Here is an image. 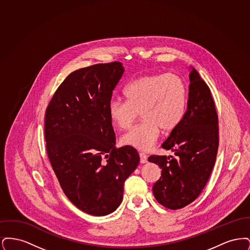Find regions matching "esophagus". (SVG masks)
Returning <instances> with one entry per match:
<instances>
[{
    "label": "esophagus",
    "instance_id": "1",
    "mask_svg": "<svg viewBox=\"0 0 250 250\" xmlns=\"http://www.w3.org/2000/svg\"><path fill=\"white\" fill-rule=\"evenodd\" d=\"M140 158H141V163L142 164H145V163H147L148 162V160H147V155H145L144 153H140Z\"/></svg>",
    "mask_w": 250,
    "mask_h": 250
}]
</instances>
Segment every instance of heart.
Here are the masks:
<instances>
[{
    "label": "heart",
    "mask_w": 250,
    "mask_h": 250,
    "mask_svg": "<svg viewBox=\"0 0 250 250\" xmlns=\"http://www.w3.org/2000/svg\"><path fill=\"white\" fill-rule=\"evenodd\" d=\"M126 101L108 103L109 119L120 129H127L139 112L143 121L125 133L121 143L140 151L150 150L160 128L171 131L183 121L188 107L186 83L174 74H152L132 81L125 89Z\"/></svg>",
    "instance_id": "b5f03b06"
}]
</instances>
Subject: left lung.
<instances>
[{"mask_svg": "<svg viewBox=\"0 0 250 250\" xmlns=\"http://www.w3.org/2000/svg\"><path fill=\"white\" fill-rule=\"evenodd\" d=\"M189 92L186 115L162 144L177 158L151 155L161 177L153 187L156 201L177 210L194 202L204 188L218 149V117L208 85L190 66Z\"/></svg>", "mask_w": 250, "mask_h": 250, "instance_id": "1", "label": "left lung"}]
</instances>
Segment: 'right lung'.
Here are the masks:
<instances>
[{"instance_id":"obj_1","label":"right lung","mask_w":250,"mask_h":250,"mask_svg":"<svg viewBox=\"0 0 250 250\" xmlns=\"http://www.w3.org/2000/svg\"><path fill=\"white\" fill-rule=\"evenodd\" d=\"M124 72L120 62L72 72L45 115L48 156L62 189L77 208L96 216L119 207L125 181L140 163L136 149L115 147L107 113Z\"/></svg>"}]
</instances>
